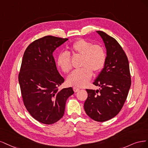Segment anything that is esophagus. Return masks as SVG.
Returning a JSON list of instances; mask_svg holds the SVG:
<instances>
[{
	"label": "esophagus",
	"instance_id": "esophagus-1",
	"mask_svg": "<svg viewBox=\"0 0 148 148\" xmlns=\"http://www.w3.org/2000/svg\"><path fill=\"white\" fill-rule=\"evenodd\" d=\"M79 90H80V88H79L75 87H73V90H74V92H79Z\"/></svg>",
	"mask_w": 148,
	"mask_h": 148
}]
</instances>
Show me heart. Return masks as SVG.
<instances>
[{
	"label": "heart",
	"instance_id": "obj_1",
	"mask_svg": "<svg viewBox=\"0 0 148 148\" xmlns=\"http://www.w3.org/2000/svg\"><path fill=\"white\" fill-rule=\"evenodd\" d=\"M73 55L82 56L80 69L73 71L67 78V84L74 87H82L86 85L92 76V71L98 73L105 63L106 54L101 46L93 45L91 42L80 39L70 47ZM56 64L63 72L69 73L71 69V55L66 51L60 53L56 58Z\"/></svg>",
	"mask_w": 148,
	"mask_h": 148
}]
</instances>
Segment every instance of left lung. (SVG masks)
<instances>
[{"mask_svg": "<svg viewBox=\"0 0 148 148\" xmlns=\"http://www.w3.org/2000/svg\"><path fill=\"white\" fill-rule=\"evenodd\" d=\"M97 32L106 47V61L93 82L100 87L99 90L86 89L88 97L84 109L93 120L104 122L115 117L121 110L130 88L131 77L128 60L120 44L106 33Z\"/></svg>", "mask_w": 148, "mask_h": 148, "instance_id": "8db88e82", "label": "left lung"}]
</instances>
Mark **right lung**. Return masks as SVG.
<instances>
[{
	"label": "right lung",
	"instance_id": "right-lung-1",
	"mask_svg": "<svg viewBox=\"0 0 148 148\" xmlns=\"http://www.w3.org/2000/svg\"><path fill=\"white\" fill-rule=\"evenodd\" d=\"M68 39L51 36L37 39L23 55L18 81L24 104L36 121L52 124L63 116L72 87L58 90L64 81L57 70L53 53Z\"/></svg>",
	"mask_w": 148,
	"mask_h": 148
}]
</instances>
